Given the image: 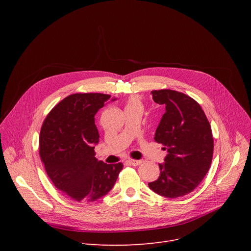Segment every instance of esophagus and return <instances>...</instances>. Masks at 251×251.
Returning a JSON list of instances; mask_svg holds the SVG:
<instances>
[{
    "label": "esophagus",
    "mask_w": 251,
    "mask_h": 251,
    "mask_svg": "<svg viewBox=\"0 0 251 251\" xmlns=\"http://www.w3.org/2000/svg\"><path fill=\"white\" fill-rule=\"evenodd\" d=\"M128 163L132 166H138L139 164L142 163V161L141 160H128Z\"/></svg>",
    "instance_id": "esophagus-1"
}]
</instances>
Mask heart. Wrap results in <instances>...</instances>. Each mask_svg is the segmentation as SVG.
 <instances>
[{
    "label": "heart",
    "instance_id": "1",
    "mask_svg": "<svg viewBox=\"0 0 251 251\" xmlns=\"http://www.w3.org/2000/svg\"><path fill=\"white\" fill-rule=\"evenodd\" d=\"M130 103H138V101L135 99H132V100H130Z\"/></svg>",
    "mask_w": 251,
    "mask_h": 251
}]
</instances>
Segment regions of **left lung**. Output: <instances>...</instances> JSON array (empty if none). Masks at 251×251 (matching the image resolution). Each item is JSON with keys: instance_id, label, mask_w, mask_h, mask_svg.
<instances>
[{"instance_id": "obj_1", "label": "left lung", "mask_w": 251, "mask_h": 251, "mask_svg": "<svg viewBox=\"0 0 251 251\" xmlns=\"http://www.w3.org/2000/svg\"><path fill=\"white\" fill-rule=\"evenodd\" d=\"M152 100L165 105L154 140L162 143L167 155L159 164L160 176L149 183L159 195L176 199L200 185L212 164V128L201 105L182 92L152 90Z\"/></svg>"}]
</instances>
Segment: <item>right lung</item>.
Masks as SVG:
<instances>
[{
	"mask_svg": "<svg viewBox=\"0 0 251 251\" xmlns=\"http://www.w3.org/2000/svg\"><path fill=\"white\" fill-rule=\"evenodd\" d=\"M109 99L102 94L71 95L50 112L42 126L39 154L46 172L75 201H95L104 196L123 168L121 163L105 164L95 156L100 140L95 116Z\"/></svg>",
	"mask_w": 251,
	"mask_h": 251,
	"instance_id": "obj_1",
	"label": "right lung"
}]
</instances>
